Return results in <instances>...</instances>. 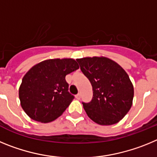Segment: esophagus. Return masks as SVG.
<instances>
[{
  "label": "esophagus",
  "instance_id": "obj_1",
  "mask_svg": "<svg viewBox=\"0 0 157 157\" xmlns=\"http://www.w3.org/2000/svg\"><path fill=\"white\" fill-rule=\"evenodd\" d=\"M75 98H76V99L79 100L80 98H81V94H78L77 95L75 96Z\"/></svg>",
  "mask_w": 157,
  "mask_h": 157
}]
</instances>
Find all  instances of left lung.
<instances>
[{"label":"left lung","instance_id":"8db88e82","mask_svg":"<svg viewBox=\"0 0 157 157\" xmlns=\"http://www.w3.org/2000/svg\"><path fill=\"white\" fill-rule=\"evenodd\" d=\"M93 87L92 101L82 102L87 116L100 125H112L132 106L134 86L120 65L104 56L76 59Z\"/></svg>","mask_w":157,"mask_h":157}]
</instances>
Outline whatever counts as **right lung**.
I'll return each mask as SVG.
<instances>
[{
  "instance_id": "add662e5",
  "label": "right lung",
  "mask_w": 157,
  "mask_h": 157,
  "mask_svg": "<svg viewBox=\"0 0 157 157\" xmlns=\"http://www.w3.org/2000/svg\"><path fill=\"white\" fill-rule=\"evenodd\" d=\"M79 68L73 59H50L26 73L19 90L20 104L32 120L49 123L63 114L75 97L65 76Z\"/></svg>"
}]
</instances>
